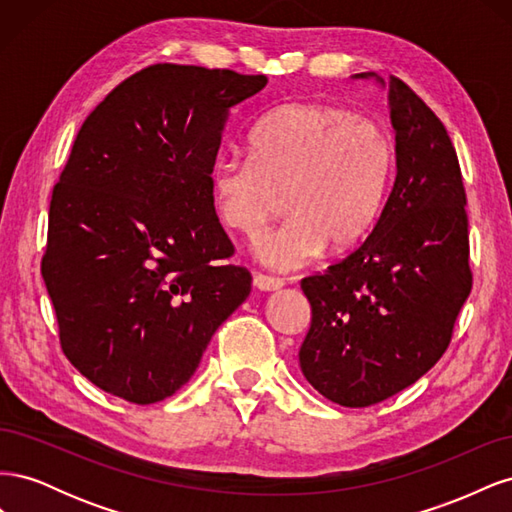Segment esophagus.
Instances as JSON below:
<instances>
[{
    "mask_svg": "<svg viewBox=\"0 0 512 512\" xmlns=\"http://www.w3.org/2000/svg\"><path fill=\"white\" fill-rule=\"evenodd\" d=\"M254 286H256L258 290L273 292V290H280V288L284 286V282L280 280V277H271V275L256 273V275H254Z\"/></svg>",
    "mask_w": 512,
    "mask_h": 512,
    "instance_id": "34e87169",
    "label": "esophagus"
}]
</instances>
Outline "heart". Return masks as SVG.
I'll use <instances>...</instances> for the list:
<instances>
[{
    "mask_svg": "<svg viewBox=\"0 0 512 512\" xmlns=\"http://www.w3.org/2000/svg\"><path fill=\"white\" fill-rule=\"evenodd\" d=\"M395 145L378 121L335 104H288L250 132V156L215 160L209 185L218 220L260 235L282 209L290 218L256 245L267 267L292 271L324 245L344 252L376 226L391 194Z\"/></svg>",
    "mask_w": 512,
    "mask_h": 512,
    "instance_id": "heart-1",
    "label": "heart"
}]
</instances>
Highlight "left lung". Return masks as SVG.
Here are the masks:
<instances>
[{"instance_id":"8db88e82","label":"left lung","mask_w":512,"mask_h":512,"mask_svg":"<svg viewBox=\"0 0 512 512\" xmlns=\"http://www.w3.org/2000/svg\"><path fill=\"white\" fill-rule=\"evenodd\" d=\"M376 76L356 74V79ZM376 79L384 85L380 76ZM397 175L371 235L303 277L312 324L299 350L307 382L346 408L384 401L440 361L472 290L466 190L436 113L389 79Z\"/></svg>"}]
</instances>
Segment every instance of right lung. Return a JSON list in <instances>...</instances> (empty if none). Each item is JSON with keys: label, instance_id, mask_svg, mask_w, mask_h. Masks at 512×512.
I'll return each mask as SVG.
<instances>
[{"label": "right lung", "instance_id": "1", "mask_svg": "<svg viewBox=\"0 0 512 512\" xmlns=\"http://www.w3.org/2000/svg\"><path fill=\"white\" fill-rule=\"evenodd\" d=\"M265 74L156 64L81 126L53 188L42 277L68 361L147 406L177 393L252 290L211 203L230 108Z\"/></svg>", "mask_w": 512, "mask_h": 512}]
</instances>
